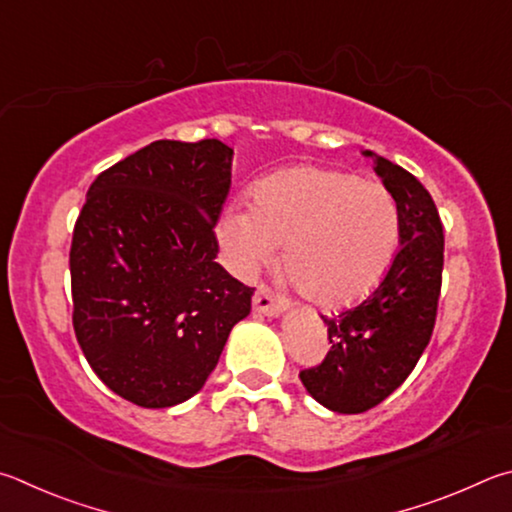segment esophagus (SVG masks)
<instances>
[{
  "label": "esophagus",
  "mask_w": 512,
  "mask_h": 512,
  "mask_svg": "<svg viewBox=\"0 0 512 512\" xmlns=\"http://www.w3.org/2000/svg\"><path fill=\"white\" fill-rule=\"evenodd\" d=\"M286 300L282 297H277L271 288L266 286H259L255 295H253V309L259 315H268V318H277L282 311H286Z\"/></svg>",
  "instance_id": "34e87169"
}]
</instances>
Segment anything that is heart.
Returning <instances> with one entry per match:
<instances>
[{"instance_id": "obj_1", "label": "heart", "mask_w": 512, "mask_h": 512, "mask_svg": "<svg viewBox=\"0 0 512 512\" xmlns=\"http://www.w3.org/2000/svg\"><path fill=\"white\" fill-rule=\"evenodd\" d=\"M219 237L241 275H255L284 248V271L297 291L315 304L345 306L389 271L401 217L385 185L297 165L259 181L250 208H228Z\"/></svg>"}]
</instances>
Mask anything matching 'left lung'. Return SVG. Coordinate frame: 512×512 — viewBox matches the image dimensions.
<instances>
[{"mask_svg": "<svg viewBox=\"0 0 512 512\" xmlns=\"http://www.w3.org/2000/svg\"><path fill=\"white\" fill-rule=\"evenodd\" d=\"M362 154L396 199L401 248L367 300L322 315L331 349L322 365L300 371L306 392L338 414L371 410L412 374L432 338L443 273V226L430 192L401 165Z\"/></svg>", "mask_w": 512, "mask_h": 512, "instance_id": "8db88e82", "label": "left lung"}]
</instances>
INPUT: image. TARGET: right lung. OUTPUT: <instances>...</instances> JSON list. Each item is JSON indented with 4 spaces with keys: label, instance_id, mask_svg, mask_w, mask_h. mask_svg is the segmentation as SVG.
<instances>
[{
    "label": "right lung",
    "instance_id": "right-lung-1",
    "mask_svg": "<svg viewBox=\"0 0 512 512\" xmlns=\"http://www.w3.org/2000/svg\"><path fill=\"white\" fill-rule=\"evenodd\" d=\"M232 150L154 141L98 174L73 228V329L91 369L138 407L206 385L255 288L215 262Z\"/></svg>",
    "mask_w": 512,
    "mask_h": 512
}]
</instances>
